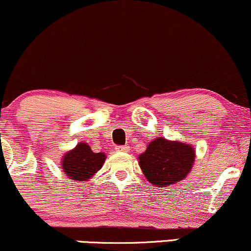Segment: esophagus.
<instances>
[{
  "instance_id": "34e87169",
  "label": "esophagus",
  "mask_w": 251,
  "mask_h": 251,
  "mask_svg": "<svg viewBox=\"0 0 251 251\" xmlns=\"http://www.w3.org/2000/svg\"><path fill=\"white\" fill-rule=\"evenodd\" d=\"M116 151H128L129 147L128 146H117Z\"/></svg>"
}]
</instances>
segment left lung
Segmentation results:
<instances>
[{
    "mask_svg": "<svg viewBox=\"0 0 251 251\" xmlns=\"http://www.w3.org/2000/svg\"><path fill=\"white\" fill-rule=\"evenodd\" d=\"M195 158L191 145L156 138L139 156V166L151 185L164 189L185 178Z\"/></svg>",
    "mask_w": 251,
    "mask_h": 251,
    "instance_id": "8db88e82",
    "label": "left lung"
}]
</instances>
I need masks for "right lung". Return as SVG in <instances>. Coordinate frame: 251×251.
Listing matches in <instances>:
<instances>
[{"mask_svg": "<svg viewBox=\"0 0 251 251\" xmlns=\"http://www.w3.org/2000/svg\"><path fill=\"white\" fill-rule=\"evenodd\" d=\"M105 158L104 153H94L88 144L80 142L63 155L61 168L71 179L85 182L102 168Z\"/></svg>", "mask_w": 251, "mask_h": 251, "instance_id": "obj_1", "label": "right lung"}]
</instances>
